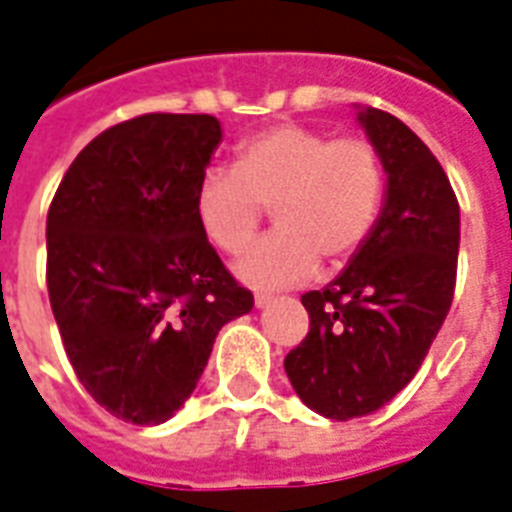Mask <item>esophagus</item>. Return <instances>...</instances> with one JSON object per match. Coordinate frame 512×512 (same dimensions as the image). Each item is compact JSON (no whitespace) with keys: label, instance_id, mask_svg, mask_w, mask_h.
I'll use <instances>...</instances> for the list:
<instances>
[{"label":"esophagus","instance_id":"1","mask_svg":"<svg viewBox=\"0 0 512 512\" xmlns=\"http://www.w3.org/2000/svg\"><path fill=\"white\" fill-rule=\"evenodd\" d=\"M270 302H273V297H270V294H265V292L255 294V307H268Z\"/></svg>","mask_w":512,"mask_h":512}]
</instances>
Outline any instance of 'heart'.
<instances>
[{"mask_svg":"<svg viewBox=\"0 0 512 512\" xmlns=\"http://www.w3.org/2000/svg\"><path fill=\"white\" fill-rule=\"evenodd\" d=\"M384 197L386 170L373 141L281 123L239 141L234 168L199 178L194 215L215 247L236 255L268 207L278 228L239 257L236 273L255 289H284L313 278L321 260L328 268L350 263L371 239Z\"/></svg>","mask_w":512,"mask_h":512,"instance_id":"1","label":"heart"}]
</instances>
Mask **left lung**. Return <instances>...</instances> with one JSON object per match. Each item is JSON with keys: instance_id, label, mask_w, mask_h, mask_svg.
I'll list each match as a JSON object with an SVG mask.
<instances>
[{"instance_id": "obj_1", "label": "left lung", "mask_w": 512, "mask_h": 512, "mask_svg": "<svg viewBox=\"0 0 512 512\" xmlns=\"http://www.w3.org/2000/svg\"><path fill=\"white\" fill-rule=\"evenodd\" d=\"M357 120L386 170L371 239L321 292L302 294L310 331L284 360L310 410L350 421L402 392L450 313L460 205L431 149L400 118L365 107Z\"/></svg>"}]
</instances>
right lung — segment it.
I'll use <instances>...</instances> for the list:
<instances>
[{
    "label": "right lung",
    "mask_w": 512,
    "mask_h": 512,
    "mask_svg": "<svg viewBox=\"0 0 512 512\" xmlns=\"http://www.w3.org/2000/svg\"><path fill=\"white\" fill-rule=\"evenodd\" d=\"M213 115L147 112L91 139L54 191L47 289L83 389L136 426L189 400L218 331L255 297L194 215Z\"/></svg>",
    "instance_id": "obj_1"
}]
</instances>
